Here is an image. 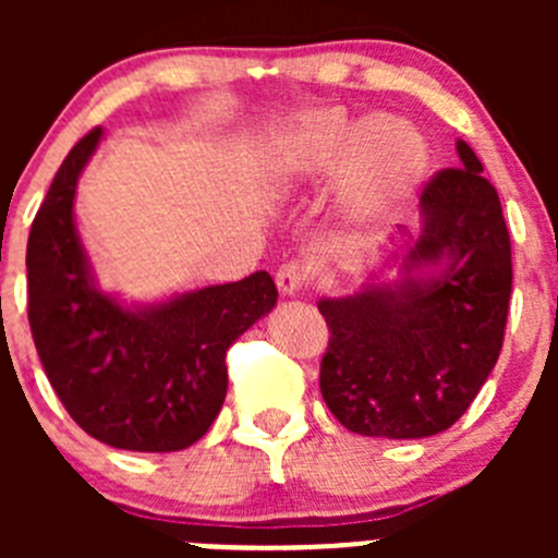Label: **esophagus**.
Segmentation results:
<instances>
[{
    "label": "esophagus",
    "mask_w": 558,
    "mask_h": 558,
    "mask_svg": "<svg viewBox=\"0 0 558 558\" xmlns=\"http://www.w3.org/2000/svg\"><path fill=\"white\" fill-rule=\"evenodd\" d=\"M305 280H307V269L296 262L283 264V267L278 269V275H275V283H278V291L283 296L300 294V289L305 286Z\"/></svg>",
    "instance_id": "34e87169"
}]
</instances>
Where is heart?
I'll return each mask as SVG.
<instances>
[{
	"label": "heart",
	"instance_id": "b5f03b06",
	"mask_svg": "<svg viewBox=\"0 0 558 558\" xmlns=\"http://www.w3.org/2000/svg\"><path fill=\"white\" fill-rule=\"evenodd\" d=\"M426 167L429 148L418 129L386 112L356 118L340 105L300 112L264 148V178L280 194H300L337 172V210L351 229L397 216Z\"/></svg>",
	"mask_w": 558,
	"mask_h": 558
}]
</instances>
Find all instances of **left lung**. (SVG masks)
I'll return each instance as SVG.
<instances>
[{"mask_svg": "<svg viewBox=\"0 0 558 558\" xmlns=\"http://www.w3.org/2000/svg\"><path fill=\"white\" fill-rule=\"evenodd\" d=\"M456 154L459 170L437 172L421 194L418 234L402 227L384 269L353 294L318 300L331 335L320 393L356 435H440L464 415L502 351L510 234L475 150L456 140Z\"/></svg>", "mask_w": 558, "mask_h": 558, "instance_id": "obj_1", "label": "left lung"}]
</instances>
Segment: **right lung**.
I'll return each mask as SVG.
<instances>
[{
	"label": "right lung",
	"mask_w": 558,
	"mask_h": 558,
	"mask_svg": "<svg viewBox=\"0 0 558 558\" xmlns=\"http://www.w3.org/2000/svg\"><path fill=\"white\" fill-rule=\"evenodd\" d=\"M102 143L88 132L56 172L26 245L29 326L50 386L77 426L123 451L194 446L227 399V351L278 302L267 272L126 302L102 291L75 227L77 180Z\"/></svg>",
	"instance_id": "add662e5"
}]
</instances>
